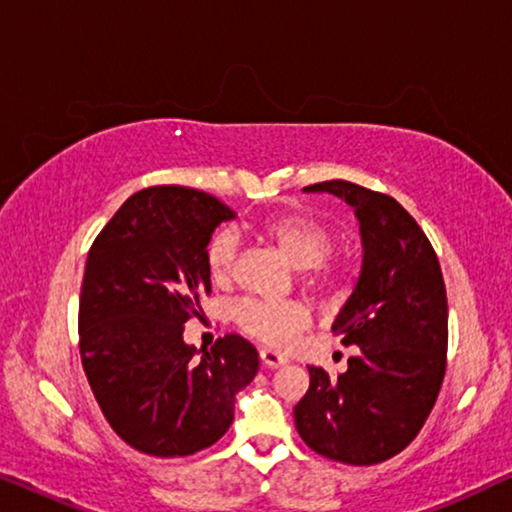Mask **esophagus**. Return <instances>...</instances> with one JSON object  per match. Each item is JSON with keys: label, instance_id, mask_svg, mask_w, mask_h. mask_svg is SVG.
<instances>
[{"label": "esophagus", "instance_id": "34e87169", "mask_svg": "<svg viewBox=\"0 0 512 512\" xmlns=\"http://www.w3.org/2000/svg\"><path fill=\"white\" fill-rule=\"evenodd\" d=\"M258 356H261V363L265 368H279V366H284V363H286V356L272 352V349H261Z\"/></svg>", "mask_w": 512, "mask_h": 512}]
</instances>
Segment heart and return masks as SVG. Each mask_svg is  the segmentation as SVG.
<instances>
[{"mask_svg": "<svg viewBox=\"0 0 512 512\" xmlns=\"http://www.w3.org/2000/svg\"><path fill=\"white\" fill-rule=\"evenodd\" d=\"M251 230L272 244L296 270H307L312 289H333L340 272L326 268L333 251V233L324 223L305 214H270L256 221ZM237 261V237L230 230H219L205 247V268L216 286L233 279ZM235 321L251 338L272 347H284L298 331L310 324V312L300 303H272V300H244L235 307Z\"/></svg>", "mask_w": 512, "mask_h": 512, "instance_id": "heart-1", "label": "heart"}]
</instances>
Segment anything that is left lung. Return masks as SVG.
<instances>
[{
  "instance_id": "1",
  "label": "left lung",
  "mask_w": 512,
  "mask_h": 512,
  "mask_svg": "<svg viewBox=\"0 0 512 512\" xmlns=\"http://www.w3.org/2000/svg\"><path fill=\"white\" fill-rule=\"evenodd\" d=\"M354 207L361 272L335 319L342 345L359 347L331 377L310 366V389L293 408L296 429L321 457L370 466L405 450L431 415L445 377L447 293L429 237L391 198L352 181H321Z\"/></svg>"
}]
</instances>
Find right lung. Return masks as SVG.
Wrapping results in <instances>:
<instances>
[{"instance_id": "right-lung-1", "label": "right lung", "mask_w": 512, "mask_h": 512, "mask_svg": "<svg viewBox=\"0 0 512 512\" xmlns=\"http://www.w3.org/2000/svg\"><path fill=\"white\" fill-rule=\"evenodd\" d=\"M214 195L151 186L123 202L88 251L79 349L88 384L118 436L151 457H188L230 429L235 396L258 373L256 347L223 335L184 342L209 293L205 247L235 219Z\"/></svg>"}]
</instances>
